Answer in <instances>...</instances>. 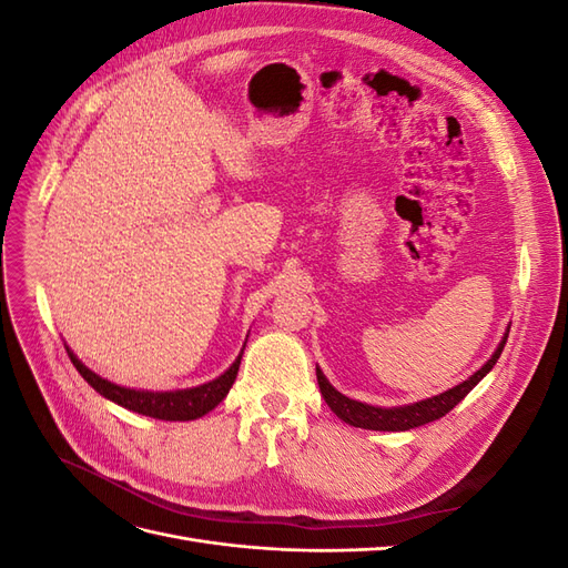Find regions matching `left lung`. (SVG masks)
Listing matches in <instances>:
<instances>
[{
	"label": "left lung",
	"instance_id": "1",
	"mask_svg": "<svg viewBox=\"0 0 568 568\" xmlns=\"http://www.w3.org/2000/svg\"><path fill=\"white\" fill-rule=\"evenodd\" d=\"M507 336H509V332L505 334L503 343L497 346V351L493 353L488 363L480 367L476 374H471L467 382H462L459 386L445 390L440 395H434V398L415 403V405L374 407V405L351 400L343 393H338L329 382H326L320 369H317V384H320V390L324 395L326 405H329L334 415L346 424L357 426V428H369V432H407V428H415V426H422V424H428V422H436V419L445 417L459 400H464V395H467L480 379H484V376L497 363V357L503 355Z\"/></svg>",
	"mask_w": 568,
	"mask_h": 568
}]
</instances>
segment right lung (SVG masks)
Instances as JSON below:
<instances>
[{
  "instance_id": "right-lung-1",
  "label": "right lung",
  "mask_w": 568,
  "mask_h": 568,
  "mask_svg": "<svg viewBox=\"0 0 568 568\" xmlns=\"http://www.w3.org/2000/svg\"><path fill=\"white\" fill-rule=\"evenodd\" d=\"M68 357H71V363L82 374V379L88 382L97 393L104 395V398L123 405L132 412H140V415L163 419V422H189V419H199L203 415H209L213 407H217L222 400H225V395L230 393V388L236 379L239 365H242V355H239L234 359V365L225 374H220L217 379H213L209 384L196 386V388H186V390L153 393V390H134V388L115 386L106 379H101V376L94 374L92 369L84 367L71 351H68Z\"/></svg>"
}]
</instances>
